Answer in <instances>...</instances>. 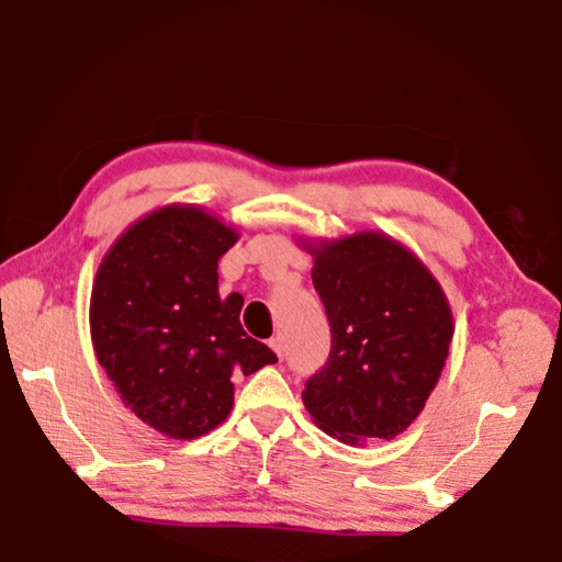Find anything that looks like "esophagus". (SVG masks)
I'll return each mask as SVG.
<instances>
[{"label": "esophagus", "instance_id": "1", "mask_svg": "<svg viewBox=\"0 0 562 562\" xmlns=\"http://www.w3.org/2000/svg\"><path fill=\"white\" fill-rule=\"evenodd\" d=\"M270 346H272L274 353H278L280 359L284 357V341H282V336H274V338H270Z\"/></svg>", "mask_w": 562, "mask_h": 562}]
</instances>
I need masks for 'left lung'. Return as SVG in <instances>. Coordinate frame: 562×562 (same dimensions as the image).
<instances>
[{
	"instance_id": "left-lung-1",
	"label": "left lung",
	"mask_w": 562,
	"mask_h": 562,
	"mask_svg": "<svg viewBox=\"0 0 562 562\" xmlns=\"http://www.w3.org/2000/svg\"><path fill=\"white\" fill-rule=\"evenodd\" d=\"M330 323V353L305 382L315 425L344 442L392 440L423 413L453 338L446 292L392 236L305 244Z\"/></svg>"
}]
</instances>
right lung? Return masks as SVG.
Returning <instances> with one entry per match:
<instances>
[{
    "label": "right lung",
    "mask_w": 562,
    "mask_h": 562,
    "mask_svg": "<svg viewBox=\"0 0 562 562\" xmlns=\"http://www.w3.org/2000/svg\"><path fill=\"white\" fill-rule=\"evenodd\" d=\"M239 234L199 205H165L101 259L91 341L124 405L162 436L193 440L232 413V374L278 357L247 336L244 297L218 295V259Z\"/></svg>",
    "instance_id": "add662e5"
}]
</instances>
